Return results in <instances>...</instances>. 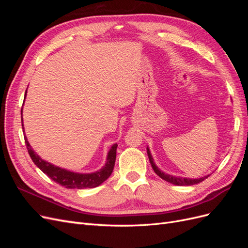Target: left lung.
I'll list each match as a JSON object with an SVG mask.
<instances>
[{"label": "left lung", "instance_id": "1", "mask_svg": "<svg viewBox=\"0 0 248 248\" xmlns=\"http://www.w3.org/2000/svg\"><path fill=\"white\" fill-rule=\"evenodd\" d=\"M147 153H148V157H149V160H150V163H151L152 166V169L154 170V171L156 172L157 175H158L161 179H163L164 181H167L169 183H171L174 185H178V186H189V185H194V184H198L202 181H204V180L206 178H208L210 175H207V176H204L202 178H197V179H191V178H183V177H178V176H172V175H169V174H166V172L160 170L158 169V167L156 166L155 162H154V159L152 157V154L151 152H150V149L149 147H147Z\"/></svg>", "mask_w": 248, "mask_h": 248}]
</instances>
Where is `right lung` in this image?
<instances>
[{"mask_svg":"<svg viewBox=\"0 0 248 248\" xmlns=\"http://www.w3.org/2000/svg\"><path fill=\"white\" fill-rule=\"evenodd\" d=\"M26 95H27V90L25 94V99H26ZM21 116H22V109H21ZM21 125H22V130L25 131L22 119H21ZM25 141H26V146L28 149V152L30 154V157H31L33 162L36 164V167L39 168L44 174L48 176L52 180V181H55L58 184L66 187V188H70V189L94 188V187L99 186L100 184H102L104 181H106V180L111 175L112 170H114V167H115L117 147H118L117 144H114L109 149L107 156V162L104 164V167H102L99 170H96L94 172L82 174V172H76L66 169H62L55 166V164H51L48 161L43 160L41 157L32 149L31 145H30V142L28 141L26 134H25Z\"/></svg>","mask_w":248,"mask_h":248,"instance_id":"obj_1","label":"right lung"}]
</instances>
